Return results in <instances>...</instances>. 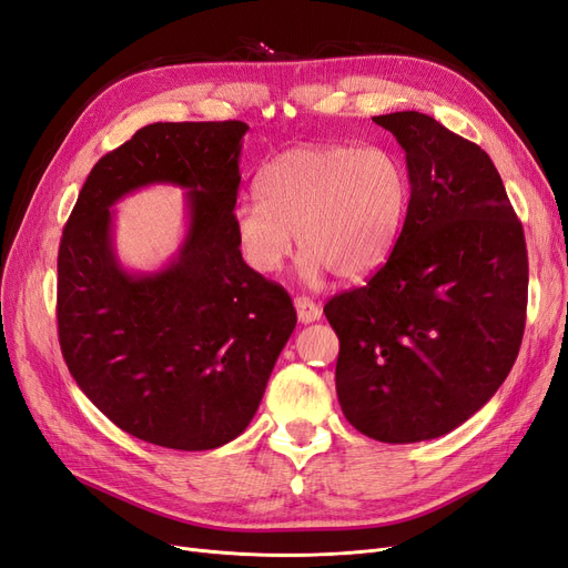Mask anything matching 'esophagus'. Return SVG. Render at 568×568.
<instances>
[{"instance_id":"esophagus-1","label":"esophagus","mask_w":568,"mask_h":568,"mask_svg":"<svg viewBox=\"0 0 568 568\" xmlns=\"http://www.w3.org/2000/svg\"><path fill=\"white\" fill-rule=\"evenodd\" d=\"M294 305H296V313H298V322H301V324H311V322L320 320V315H322L320 307H317L311 298H307V296H298V298L294 301Z\"/></svg>"}]
</instances>
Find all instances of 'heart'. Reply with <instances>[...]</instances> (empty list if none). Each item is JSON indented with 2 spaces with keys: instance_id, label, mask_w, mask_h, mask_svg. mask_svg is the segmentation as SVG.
Returning a JSON list of instances; mask_svg holds the SVG:
<instances>
[{
  "instance_id": "heart-1",
  "label": "heart",
  "mask_w": 568,
  "mask_h": 568,
  "mask_svg": "<svg viewBox=\"0 0 568 568\" xmlns=\"http://www.w3.org/2000/svg\"><path fill=\"white\" fill-rule=\"evenodd\" d=\"M257 194L232 213L236 246L253 272H280L296 234L307 282L332 270L359 280L379 270L398 244L412 178L405 159L388 146L305 144L286 149L263 170Z\"/></svg>"
}]
</instances>
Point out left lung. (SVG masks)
Listing matches in <instances>:
<instances>
[{
	"label": "left lung",
	"mask_w": 568,
	"mask_h": 568,
	"mask_svg": "<svg viewBox=\"0 0 568 568\" xmlns=\"http://www.w3.org/2000/svg\"><path fill=\"white\" fill-rule=\"evenodd\" d=\"M405 149L412 199L388 261L334 296L343 415L374 440L445 436L484 407L519 355L528 303L524 227L478 144L432 115L372 118Z\"/></svg>",
	"instance_id": "obj_1"
}]
</instances>
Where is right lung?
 Returning <instances> with one entry per match:
<instances>
[{
  "label": "right lung",
  "instance_id": "1",
  "mask_svg": "<svg viewBox=\"0 0 568 568\" xmlns=\"http://www.w3.org/2000/svg\"><path fill=\"white\" fill-rule=\"evenodd\" d=\"M248 125L153 123L101 156L59 246L57 322L68 372L125 434L170 450L234 440L296 326L286 291L253 272L232 213ZM189 187L190 230L161 273L130 275L108 209L134 187Z\"/></svg>",
  "mask_w": 568,
  "mask_h": 568
}]
</instances>
